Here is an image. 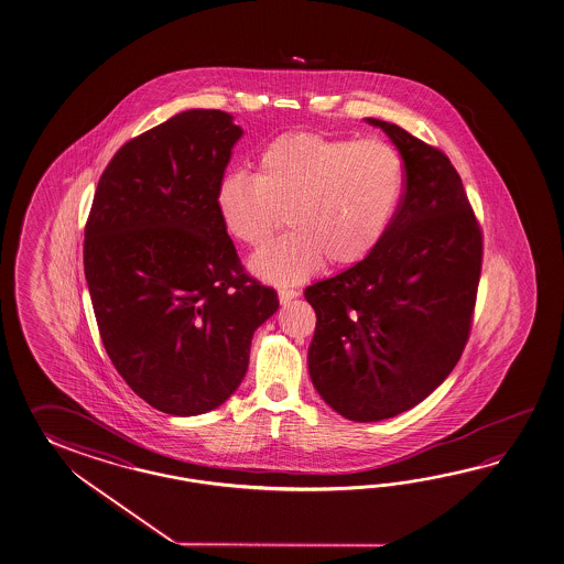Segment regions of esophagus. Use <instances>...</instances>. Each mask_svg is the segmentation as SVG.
Returning <instances> with one entry per match:
<instances>
[{
    "mask_svg": "<svg viewBox=\"0 0 564 564\" xmlns=\"http://www.w3.org/2000/svg\"><path fill=\"white\" fill-rule=\"evenodd\" d=\"M295 297H300V291L293 288H281L279 289V300L281 303H289V301L295 300Z\"/></svg>",
    "mask_w": 564,
    "mask_h": 564,
    "instance_id": "esophagus-1",
    "label": "esophagus"
}]
</instances>
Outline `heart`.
I'll use <instances>...</instances> for the list:
<instances>
[{"instance_id":"1","label":"heart","mask_w":564,"mask_h":564,"mask_svg":"<svg viewBox=\"0 0 564 564\" xmlns=\"http://www.w3.org/2000/svg\"><path fill=\"white\" fill-rule=\"evenodd\" d=\"M403 195V162L381 139H339L285 132L257 154L254 176L229 173L217 188V210L235 241L261 247L251 269L267 281L295 283L319 269L364 261L390 229Z\"/></svg>"}]
</instances>
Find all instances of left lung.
<instances>
[{"mask_svg":"<svg viewBox=\"0 0 564 564\" xmlns=\"http://www.w3.org/2000/svg\"><path fill=\"white\" fill-rule=\"evenodd\" d=\"M368 122L402 154L400 207L373 253L305 289L317 315L311 381L354 422L402 414L448 378L470 337L484 257L448 156L398 124Z\"/></svg>","mask_w":564,"mask_h":564,"instance_id":"1","label":"left lung"}]
</instances>
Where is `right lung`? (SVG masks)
<instances>
[{
    "instance_id": "add662e5",
    "label": "right lung",
    "mask_w": 564,
    "mask_h": 564,
    "mask_svg": "<svg viewBox=\"0 0 564 564\" xmlns=\"http://www.w3.org/2000/svg\"><path fill=\"white\" fill-rule=\"evenodd\" d=\"M242 130L186 110L122 144L84 229V273L104 349L152 408L205 414L239 388L276 291L249 275L217 188Z\"/></svg>"
}]
</instances>
